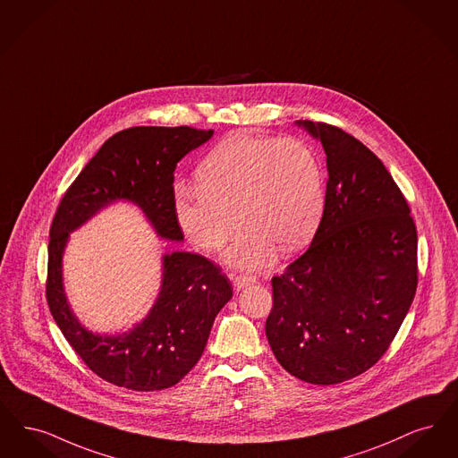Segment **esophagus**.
Wrapping results in <instances>:
<instances>
[{"instance_id": "obj_1", "label": "esophagus", "mask_w": 458, "mask_h": 458, "mask_svg": "<svg viewBox=\"0 0 458 458\" xmlns=\"http://www.w3.org/2000/svg\"><path fill=\"white\" fill-rule=\"evenodd\" d=\"M233 282H234V287L236 289H242V287H248L251 284L257 282L255 276H248V274H239V276H233Z\"/></svg>"}]
</instances>
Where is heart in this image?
I'll return each instance as SVG.
<instances>
[{"instance_id": "heart-1", "label": "heart", "mask_w": 458, "mask_h": 458, "mask_svg": "<svg viewBox=\"0 0 458 458\" xmlns=\"http://www.w3.org/2000/svg\"><path fill=\"white\" fill-rule=\"evenodd\" d=\"M199 191H181L176 219L203 251H217L244 227L227 259L242 268L267 265L279 246L298 251L325 210V171L304 140L238 135L224 140L197 169ZM239 217H235V214Z\"/></svg>"}]
</instances>
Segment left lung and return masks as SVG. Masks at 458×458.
Masks as SVG:
<instances>
[{
    "instance_id": "left-lung-1",
    "label": "left lung",
    "mask_w": 458,
    "mask_h": 458,
    "mask_svg": "<svg viewBox=\"0 0 458 458\" xmlns=\"http://www.w3.org/2000/svg\"><path fill=\"white\" fill-rule=\"evenodd\" d=\"M327 154V193L310 248L272 279L265 323L280 366L313 385L373 368L418 289V231L383 162L328 123L299 121Z\"/></svg>"
}]
</instances>
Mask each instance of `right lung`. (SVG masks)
<instances>
[{
    "instance_id": "right-lung-1",
    "label": "right lung",
    "mask_w": 458,
    "mask_h": 458,
    "mask_svg": "<svg viewBox=\"0 0 458 458\" xmlns=\"http://www.w3.org/2000/svg\"><path fill=\"white\" fill-rule=\"evenodd\" d=\"M214 130L133 126L106 140L70 184L53 217L47 248L46 299L61 334L99 378L137 392L176 385L201 358L214 319L233 298L222 268L197 253L164 257L159 299L130 334L100 337L72 315L61 284V255L68 233L114 199L135 201L162 238L181 241L174 171L179 160Z\"/></svg>"
}]
</instances>
